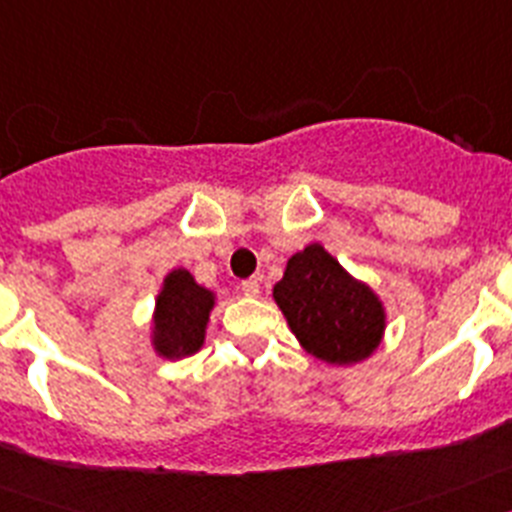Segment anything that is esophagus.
<instances>
[{
  "label": "esophagus",
  "instance_id": "obj_1",
  "mask_svg": "<svg viewBox=\"0 0 512 512\" xmlns=\"http://www.w3.org/2000/svg\"><path fill=\"white\" fill-rule=\"evenodd\" d=\"M241 289H243V295H246V297H259V292H261L259 279H256V277L246 279V282H241Z\"/></svg>",
  "mask_w": 512,
  "mask_h": 512
}]
</instances>
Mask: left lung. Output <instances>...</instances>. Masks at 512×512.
Segmentation results:
<instances>
[{"instance_id":"8db88e82","label":"left lung","mask_w":512,"mask_h":512,"mask_svg":"<svg viewBox=\"0 0 512 512\" xmlns=\"http://www.w3.org/2000/svg\"><path fill=\"white\" fill-rule=\"evenodd\" d=\"M274 300L300 346L328 364H356L377 351L384 307L372 287L354 279L320 243L287 261Z\"/></svg>"}]
</instances>
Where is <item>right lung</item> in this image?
I'll return each instance as SVG.
<instances>
[{
    "label": "right lung",
    "mask_w": 512,
    "mask_h": 512,
    "mask_svg": "<svg viewBox=\"0 0 512 512\" xmlns=\"http://www.w3.org/2000/svg\"><path fill=\"white\" fill-rule=\"evenodd\" d=\"M215 307V292L194 282L187 269L166 274L153 310V348L164 359L197 354L205 343L207 320Z\"/></svg>",
    "instance_id": "right-lung-1"
}]
</instances>
